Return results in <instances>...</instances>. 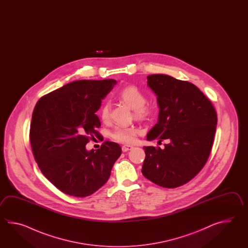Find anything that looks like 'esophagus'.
<instances>
[{
	"mask_svg": "<svg viewBox=\"0 0 248 248\" xmlns=\"http://www.w3.org/2000/svg\"><path fill=\"white\" fill-rule=\"evenodd\" d=\"M133 146L132 145H128V144H124V145H122V152H124V153H126L127 151H129V150H131Z\"/></svg>",
	"mask_w": 248,
	"mask_h": 248,
	"instance_id": "esophagus-1",
	"label": "esophagus"
}]
</instances>
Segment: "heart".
Wrapping results in <instances>:
<instances>
[{
    "instance_id": "heart-1",
    "label": "heart",
    "mask_w": 248,
    "mask_h": 248,
    "mask_svg": "<svg viewBox=\"0 0 248 248\" xmlns=\"http://www.w3.org/2000/svg\"><path fill=\"white\" fill-rule=\"evenodd\" d=\"M118 96L121 100L125 103L126 106H129L134 111V116L138 120H145L151 115L152 108L145 106L146 97L136 86H127L122 89ZM101 119L104 122H107L110 118V105L109 103H105L100 109ZM139 130L137 127L130 126H119L112 132L111 137L116 141L125 143H132L137 139Z\"/></svg>"
}]
</instances>
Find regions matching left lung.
<instances>
[{
  "mask_svg": "<svg viewBox=\"0 0 248 248\" xmlns=\"http://www.w3.org/2000/svg\"><path fill=\"white\" fill-rule=\"evenodd\" d=\"M147 85L157 95L158 122L148 141L167 140L163 149L144 146V177L165 188L192 179L210 154L217 125L211 101L195 85L166 74H152Z\"/></svg>",
  "mask_w": 248,
  "mask_h": 248,
  "instance_id": "1",
  "label": "left lung"
}]
</instances>
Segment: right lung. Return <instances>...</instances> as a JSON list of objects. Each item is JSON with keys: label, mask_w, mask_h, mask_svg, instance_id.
Returning <instances> with one entry per match:
<instances>
[{"label": "right lung", "mask_w": 248, "mask_h": 248, "mask_svg": "<svg viewBox=\"0 0 248 248\" xmlns=\"http://www.w3.org/2000/svg\"><path fill=\"white\" fill-rule=\"evenodd\" d=\"M115 79H80L54 90L38 101L32 112L30 142L42 174L67 195L87 197L100 189L122 154L106 141L88 151L90 137L101 126L95 112Z\"/></svg>", "instance_id": "1"}]
</instances>
